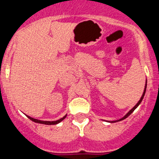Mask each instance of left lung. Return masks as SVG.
I'll use <instances>...</instances> for the list:
<instances>
[{
  "instance_id": "1",
  "label": "left lung",
  "mask_w": 159,
  "mask_h": 159,
  "mask_svg": "<svg viewBox=\"0 0 159 159\" xmlns=\"http://www.w3.org/2000/svg\"><path fill=\"white\" fill-rule=\"evenodd\" d=\"M146 88H147V80H146V82H145V86H144V92H143L142 95H141V98H140V100H139V101L138 102V103H137V104L135 105V106H134V107L132 108V109H130V110L129 111V112H127V113L126 114L125 116H123L122 118L119 119V120H113V121H107V122H109V123H116V122H119V121H121V120H124V119L127 118V117H128L129 116H130V114H131L132 112H133L134 111L135 109H136L137 108H138V106H139V105L141 104V102H142L143 98H144V94H145V92H146Z\"/></svg>"
}]
</instances>
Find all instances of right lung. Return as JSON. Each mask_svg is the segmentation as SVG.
Listing matches in <instances>:
<instances>
[{"label":"right lung","mask_w":159,"mask_h":159,"mask_svg":"<svg viewBox=\"0 0 159 159\" xmlns=\"http://www.w3.org/2000/svg\"><path fill=\"white\" fill-rule=\"evenodd\" d=\"M26 116H27L29 120H31L33 121V122L35 123H38V124H46V125H55V124H59V123H61V121L64 120V119L66 118V116H67V115H65L64 117H62V118L58 120H55V121H43V120H37V119H34L32 118V117L29 116H27V115H26Z\"/></svg>","instance_id":"1"}]
</instances>
